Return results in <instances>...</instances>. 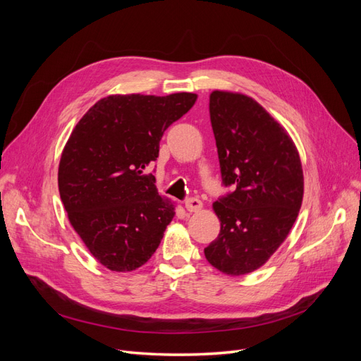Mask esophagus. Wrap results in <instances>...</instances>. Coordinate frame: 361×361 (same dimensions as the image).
<instances>
[{"label":"esophagus","mask_w":361,"mask_h":361,"mask_svg":"<svg viewBox=\"0 0 361 361\" xmlns=\"http://www.w3.org/2000/svg\"><path fill=\"white\" fill-rule=\"evenodd\" d=\"M185 207H187L188 212H197L203 207V203L197 197H190L185 200Z\"/></svg>","instance_id":"esophagus-1"}]
</instances>
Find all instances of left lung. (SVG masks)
Here are the masks:
<instances>
[{
    "label": "left lung",
    "instance_id": "8db88e82",
    "mask_svg": "<svg viewBox=\"0 0 361 361\" xmlns=\"http://www.w3.org/2000/svg\"><path fill=\"white\" fill-rule=\"evenodd\" d=\"M209 114L223 183L235 191L214 203L221 228L204 256L224 274L244 276L267 264L297 220L301 159L286 129L253 97L214 90Z\"/></svg>",
    "mask_w": 361,
    "mask_h": 361
}]
</instances>
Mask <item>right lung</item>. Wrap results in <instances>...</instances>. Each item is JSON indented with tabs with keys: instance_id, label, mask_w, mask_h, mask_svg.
<instances>
[{
	"instance_id": "1",
	"label": "right lung",
	"mask_w": 361,
	"mask_h": 361,
	"mask_svg": "<svg viewBox=\"0 0 361 361\" xmlns=\"http://www.w3.org/2000/svg\"><path fill=\"white\" fill-rule=\"evenodd\" d=\"M197 94H111L87 111L63 149L59 191L73 231L111 271L145 265L174 216L146 169Z\"/></svg>"
}]
</instances>
